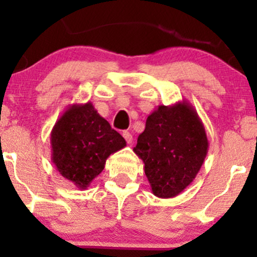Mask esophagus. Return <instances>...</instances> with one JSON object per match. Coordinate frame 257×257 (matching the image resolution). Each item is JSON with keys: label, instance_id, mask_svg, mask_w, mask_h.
<instances>
[{"label": "esophagus", "instance_id": "34e87169", "mask_svg": "<svg viewBox=\"0 0 257 257\" xmlns=\"http://www.w3.org/2000/svg\"><path fill=\"white\" fill-rule=\"evenodd\" d=\"M123 138L125 139V141L128 144H132L133 143V135H132V133H129V132H123Z\"/></svg>", "mask_w": 257, "mask_h": 257}]
</instances>
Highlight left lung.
Returning a JSON list of instances; mask_svg holds the SVG:
<instances>
[{
    "label": "left lung",
    "instance_id": "left-lung-1",
    "mask_svg": "<svg viewBox=\"0 0 257 257\" xmlns=\"http://www.w3.org/2000/svg\"><path fill=\"white\" fill-rule=\"evenodd\" d=\"M209 149L204 124L186 100L159 105L146 119L133 151L144 162L152 193L173 198L192 184Z\"/></svg>",
    "mask_w": 257,
    "mask_h": 257
}]
</instances>
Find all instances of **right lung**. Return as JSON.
Returning <instances> with one entry per match:
<instances>
[{
	"label": "right lung",
	"instance_id": "1",
	"mask_svg": "<svg viewBox=\"0 0 257 257\" xmlns=\"http://www.w3.org/2000/svg\"><path fill=\"white\" fill-rule=\"evenodd\" d=\"M125 145L90 101L70 105L51 133L52 162L78 190H87L104 170L106 159Z\"/></svg>",
	"mask_w": 257,
	"mask_h": 257
}]
</instances>
